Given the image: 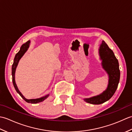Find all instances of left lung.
I'll use <instances>...</instances> for the list:
<instances>
[{
	"label": "left lung",
	"instance_id": "obj_1",
	"mask_svg": "<svg viewBox=\"0 0 132 132\" xmlns=\"http://www.w3.org/2000/svg\"><path fill=\"white\" fill-rule=\"evenodd\" d=\"M100 60H102L103 68L108 75L109 79L107 88L103 93L84 100L92 104H100L109 100L112 97L118 87L120 81V72L118 60L112 50L103 41L99 49Z\"/></svg>",
	"mask_w": 132,
	"mask_h": 132
}]
</instances>
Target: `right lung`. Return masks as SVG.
Masks as SVG:
<instances>
[{"label":"right lung","mask_w":132,"mask_h":132,"mask_svg":"<svg viewBox=\"0 0 132 132\" xmlns=\"http://www.w3.org/2000/svg\"><path fill=\"white\" fill-rule=\"evenodd\" d=\"M30 41L29 40L28 41L27 43H26L25 44L22 45V46L20 47V49L19 52L17 53L16 54L15 58H14V61H13V63L12 64V82H13V85L14 86V87H15V89L16 92H18V93L20 95L21 97L23 98V99L27 102V103H32V104H36V103H40L43 102L44 100H45L46 98L49 96V94H47L45 96H44L43 97H41L40 98H38V99H26V97H25L20 92L19 90V89L18 88V87H17V85L16 84L15 82V71H16V69L17 66H18V64L21 58L23 57V55L25 54V53H26L27 50L28 49L29 47V45H30Z\"/></svg>","instance_id":"obj_1"}]
</instances>
